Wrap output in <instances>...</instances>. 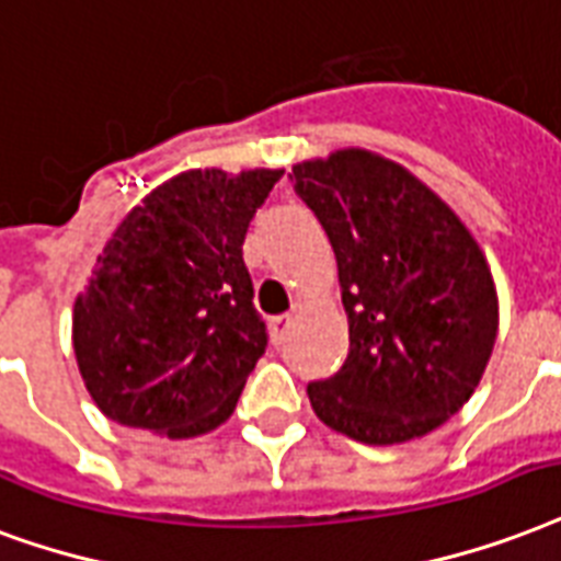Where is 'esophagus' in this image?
I'll return each instance as SVG.
<instances>
[{
    "label": "esophagus",
    "mask_w": 561,
    "mask_h": 561,
    "mask_svg": "<svg viewBox=\"0 0 561 561\" xmlns=\"http://www.w3.org/2000/svg\"><path fill=\"white\" fill-rule=\"evenodd\" d=\"M290 327H294V318H290V314L271 320V337H273V344H276V347H279V344H285V337H288Z\"/></svg>",
    "instance_id": "obj_1"
}]
</instances>
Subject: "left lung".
<instances>
[{
	"mask_svg": "<svg viewBox=\"0 0 561 561\" xmlns=\"http://www.w3.org/2000/svg\"><path fill=\"white\" fill-rule=\"evenodd\" d=\"M294 191L335 250L350 353L309 385L311 409L353 442L388 447L450 421L497 341V288L459 214L370 149L294 164Z\"/></svg>",
	"mask_w": 561,
	"mask_h": 561,
	"instance_id": "left-lung-1",
	"label": "left lung"
}]
</instances>
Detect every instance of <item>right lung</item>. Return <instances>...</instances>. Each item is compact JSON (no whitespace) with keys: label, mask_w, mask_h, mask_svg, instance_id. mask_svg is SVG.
Instances as JSON below:
<instances>
[{"label":"right lung","mask_w":561,"mask_h":561,"mask_svg":"<svg viewBox=\"0 0 561 561\" xmlns=\"http://www.w3.org/2000/svg\"><path fill=\"white\" fill-rule=\"evenodd\" d=\"M285 170H187L149 191L72 306V350L111 421L196 438L229 421L267 347L243 238Z\"/></svg>","instance_id":"right-lung-1"}]
</instances>
